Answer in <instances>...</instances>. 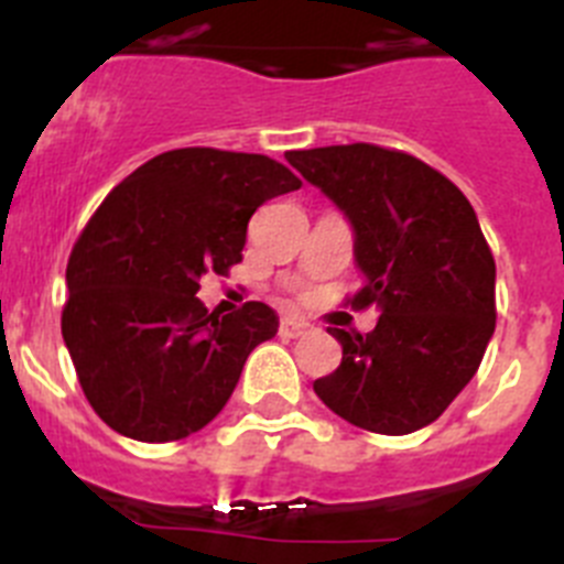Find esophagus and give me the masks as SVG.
I'll list each match as a JSON object with an SVG mask.
<instances>
[{
	"label": "esophagus",
	"instance_id": "obj_1",
	"mask_svg": "<svg viewBox=\"0 0 564 564\" xmlns=\"http://www.w3.org/2000/svg\"><path fill=\"white\" fill-rule=\"evenodd\" d=\"M307 322H302V318H282L279 322V336H285V338H299V336H305L307 333Z\"/></svg>",
	"mask_w": 564,
	"mask_h": 564
}]
</instances>
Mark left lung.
<instances>
[{"label": "left lung", "instance_id": "8db88e82", "mask_svg": "<svg viewBox=\"0 0 564 564\" xmlns=\"http://www.w3.org/2000/svg\"><path fill=\"white\" fill-rule=\"evenodd\" d=\"M356 231L361 291L376 307L367 336L330 327L338 370L313 390L338 417L378 435L437 421L471 381L495 333V257L466 194L415 154L376 143L288 154Z\"/></svg>", "mask_w": 564, "mask_h": 564}]
</instances>
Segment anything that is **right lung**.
Returning a JSON list of instances; mask_svg holds the SVG:
<instances>
[{
    "instance_id": "add662e5",
    "label": "right lung",
    "mask_w": 564,
    "mask_h": 564,
    "mask_svg": "<svg viewBox=\"0 0 564 564\" xmlns=\"http://www.w3.org/2000/svg\"><path fill=\"white\" fill-rule=\"evenodd\" d=\"M299 186L265 154L188 147L158 154L107 194L69 253L62 311L78 383L107 426L169 443L220 415L279 318L265 302L208 311L200 276L242 262L251 214Z\"/></svg>"
}]
</instances>
